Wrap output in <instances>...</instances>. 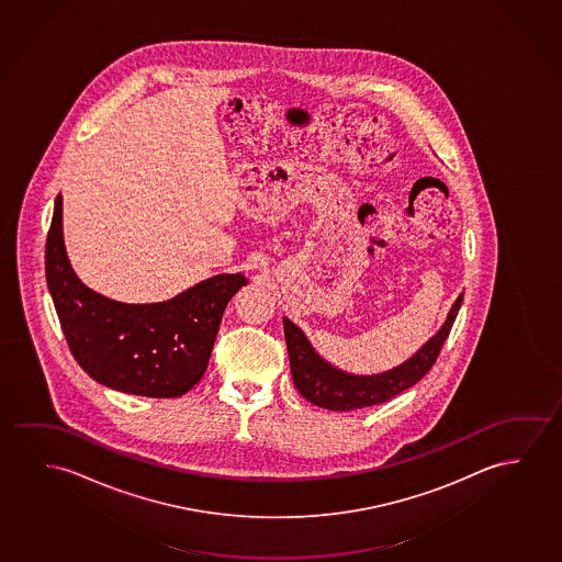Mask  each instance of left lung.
Here are the masks:
<instances>
[{
	"instance_id": "obj_1",
	"label": "left lung",
	"mask_w": 562,
	"mask_h": 562,
	"mask_svg": "<svg viewBox=\"0 0 562 562\" xmlns=\"http://www.w3.org/2000/svg\"><path fill=\"white\" fill-rule=\"evenodd\" d=\"M462 302L464 293L458 295L454 305L448 311L447 321L440 326L439 333L429 338L412 358L406 359L402 366L379 374L346 373L328 363L311 346L302 328L284 317L285 346L295 389L311 404L333 412H350L394 398L429 373L432 363L439 358L442 344L452 330Z\"/></svg>"
}]
</instances>
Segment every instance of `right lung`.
Returning <instances> with one entry per match:
<instances>
[{
	"label": "right lung",
	"instance_id": "obj_1",
	"mask_svg": "<svg viewBox=\"0 0 562 562\" xmlns=\"http://www.w3.org/2000/svg\"><path fill=\"white\" fill-rule=\"evenodd\" d=\"M46 282L67 346L89 376L127 394L178 398L201 381L224 310L247 278L216 274L168 302L110 300L75 274L57 195L46 239Z\"/></svg>",
	"mask_w": 562,
	"mask_h": 562
}]
</instances>
